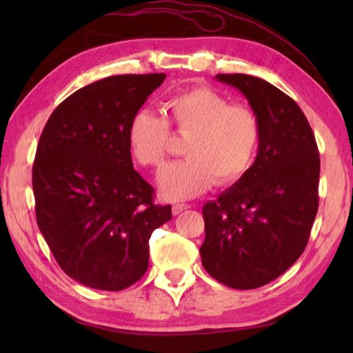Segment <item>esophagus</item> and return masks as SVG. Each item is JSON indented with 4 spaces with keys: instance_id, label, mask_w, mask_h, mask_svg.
Here are the masks:
<instances>
[{
    "instance_id": "1",
    "label": "esophagus",
    "mask_w": 353,
    "mask_h": 353,
    "mask_svg": "<svg viewBox=\"0 0 353 353\" xmlns=\"http://www.w3.org/2000/svg\"><path fill=\"white\" fill-rule=\"evenodd\" d=\"M187 208H190L188 204H174V205H172V213L181 214L182 212L187 210Z\"/></svg>"
}]
</instances>
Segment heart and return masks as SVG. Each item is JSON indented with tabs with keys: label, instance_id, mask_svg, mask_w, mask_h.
Wrapping results in <instances>:
<instances>
[{
	"label": "heart",
	"instance_id": "1",
	"mask_svg": "<svg viewBox=\"0 0 353 353\" xmlns=\"http://www.w3.org/2000/svg\"><path fill=\"white\" fill-rule=\"evenodd\" d=\"M165 118L141 110L128 129L132 157L141 166L162 170L171 146V129L188 137L183 154L188 159L171 165L160 177V194L166 201L199 196L216 182L230 185L246 176L260 145V121L244 104H230L208 87L177 93L163 105Z\"/></svg>",
	"mask_w": 353,
	"mask_h": 353
}]
</instances>
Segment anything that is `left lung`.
Here are the masks:
<instances>
[{"label": "left lung", "instance_id": "left-lung-1", "mask_svg": "<svg viewBox=\"0 0 353 353\" xmlns=\"http://www.w3.org/2000/svg\"><path fill=\"white\" fill-rule=\"evenodd\" d=\"M216 79L248 98L261 134L246 176L202 208L199 252L219 283L254 290L282 276L307 248L319 205V151L308 119L288 94L249 74Z\"/></svg>", "mask_w": 353, "mask_h": 353}]
</instances>
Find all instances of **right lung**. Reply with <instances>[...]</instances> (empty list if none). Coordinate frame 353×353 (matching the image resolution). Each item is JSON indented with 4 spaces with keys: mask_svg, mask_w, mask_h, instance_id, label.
Masks as SVG:
<instances>
[{
    "mask_svg": "<svg viewBox=\"0 0 353 353\" xmlns=\"http://www.w3.org/2000/svg\"><path fill=\"white\" fill-rule=\"evenodd\" d=\"M165 73L119 74L82 87L51 113L32 166L39 229L63 272L85 286L121 291L143 277L149 238L171 219L134 170L132 118Z\"/></svg>",
    "mask_w": 353,
    "mask_h": 353,
    "instance_id": "right-lung-1",
    "label": "right lung"
}]
</instances>
